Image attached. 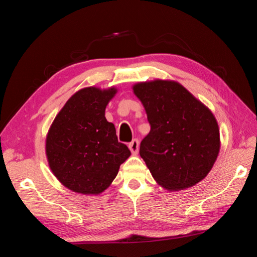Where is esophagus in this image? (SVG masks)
Returning a JSON list of instances; mask_svg holds the SVG:
<instances>
[{
	"instance_id": "esophagus-1",
	"label": "esophagus",
	"mask_w": 257,
	"mask_h": 257,
	"mask_svg": "<svg viewBox=\"0 0 257 257\" xmlns=\"http://www.w3.org/2000/svg\"><path fill=\"white\" fill-rule=\"evenodd\" d=\"M128 148H130V150H131L132 153L137 154L138 150H139V142L137 141V139H134V141H132L128 144Z\"/></svg>"
}]
</instances>
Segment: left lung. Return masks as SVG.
<instances>
[{
  "instance_id": "obj_1",
  "label": "left lung",
  "mask_w": 257,
  "mask_h": 257,
  "mask_svg": "<svg viewBox=\"0 0 257 257\" xmlns=\"http://www.w3.org/2000/svg\"><path fill=\"white\" fill-rule=\"evenodd\" d=\"M133 90L151 126L139 154L154 180L169 191L188 189L203 180L220 151L213 113L176 81L139 82Z\"/></svg>"
}]
</instances>
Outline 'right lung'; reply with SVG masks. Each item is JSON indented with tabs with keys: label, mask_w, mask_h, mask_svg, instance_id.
<instances>
[{
	"label": "right lung",
	"mask_w": 257,
	"mask_h": 257,
	"mask_svg": "<svg viewBox=\"0 0 257 257\" xmlns=\"http://www.w3.org/2000/svg\"><path fill=\"white\" fill-rule=\"evenodd\" d=\"M116 89L89 87L69 98L53 120L46 138L49 167L67 189L97 195L111 184L131 155L118 142L105 109Z\"/></svg>",
	"instance_id": "1"
}]
</instances>
